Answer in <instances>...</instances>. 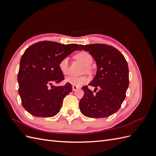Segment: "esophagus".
Here are the masks:
<instances>
[{
    "label": "esophagus",
    "instance_id": "1",
    "mask_svg": "<svg viewBox=\"0 0 156 156\" xmlns=\"http://www.w3.org/2000/svg\"><path fill=\"white\" fill-rule=\"evenodd\" d=\"M77 89H78V87H77V86H74V85H73V86H72V90H73V91L77 90Z\"/></svg>",
    "mask_w": 156,
    "mask_h": 156
}]
</instances>
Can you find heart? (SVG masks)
Returning a JSON list of instances; mask_svg holds the SVG:
<instances>
[{
    "instance_id": "heart-1",
    "label": "heart",
    "mask_w": 156,
    "mask_h": 156,
    "mask_svg": "<svg viewBox=\"0 0 156 156\" xmlns=\"http://www.w3.org/2000/svg\"><path fill=\"white\" fill-rule=\"evenodd\" d=\"M75 58L79 60L80 61H81L86 66H88L90 65L91 63L92 62V56L85 51L79 53L78 54L75 55ZM58 67L60 72H62L63 75H67L69 72V58L68 57H65L61 60L59 62ZM88 81V78L85 76L77 77L72 76V75L66 77L65 79L66 83H69L71 84H72V85L77 87L83 85V84L87 83Z\"/></svg>"
}]
</instances>
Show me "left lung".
<instances>
[{
	"mask_svg": "<svg viewBox=\"0 0 156 156\" xmlns=\"http://www.w3.org/2000/svg\"><path fill=\"white\" fill-rule=\"evenodd\" d=\"M95 60L97 71L95 77L88 84L95 87L94 92L87 86L82 87L84 96L80 100L82 114L90 118H105L119 110L126 98L129 86V69L120 52L105 44L80 45Z\"/></svg>",
	"mask_w": 156,
	"mask_h": 156,
	"instance_id": "8db88e82",
	"label": "left lung"
}]
</instances>
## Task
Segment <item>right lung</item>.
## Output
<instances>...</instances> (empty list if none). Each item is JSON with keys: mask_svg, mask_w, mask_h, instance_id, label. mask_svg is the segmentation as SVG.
<instances>
[{"mask_svg": "<svg viewBox=\"0 0 156 156\" xmlns=\"http://www.w3.org/2000/svg\"><path fill=\"white\" fill-rule=\"evenodd\" d=\"M77 50H81L77 44L48 41L38 42L26 49L21 58L17 81L22 105L30 115L52 117L59 112L72 86L66 83L54 87L53 84L64 79L58 67L60 61Z\"/></svg>", "mask_w": 156, "mask_h": 156, "instance_id": "1", "label": "right lung"}]
</instances>
